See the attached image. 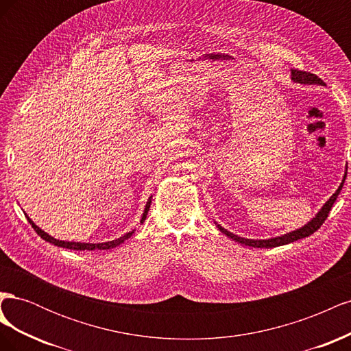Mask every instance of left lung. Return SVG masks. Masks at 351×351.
Returning a JSON list of instances; mask_svg holds the SVG:
<instances>
[{
    "instance_id": "obj_1",
    "label": "left lung",
    "mask_w": 351,
    "mask_h": 351,
    "mask_svg": "<svg viewBox=\"0 0 351 351\" xmlns=\"http://www.w3.org/2000/svg\"><path fill=\"white\" fill-rule=\"evenodd\" d=\"M291 74H293V80H294V82H299V83H317V84H322V83H324L322 79H319V77L316 76V74L309 73V71L291 70ZM346 177H347V173H346V176H344V180H346ZM344 180H343V183L339 184L337 192H335L331 197H329V200L322 206V209H321L319 212H317V215H316L311 222H307V224H306L304 227H302V228H299V230L289 232V234H284V236H281V237H275V239H269V240H250V239H243V237L234 236V234H232V232L224 230V228L219 227V226H218V228H219L222 232H224L226 236H228L230 239H232V240L237 241V243L246 244V246H250V247H267V249H269V247L282 246V244H289V243L295 241V240H299V239H304V237H307V236L313 234V232H315L317 228H321V226L324 224L325 219L328 218V214H329V210H331V208H332V205H334V202L337 200V197H338V195H339V190L343 189Z\"/></svg>"
}]
</instances>
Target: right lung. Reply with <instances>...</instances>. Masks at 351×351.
<instances>
[{
	"mask_svg": "<svg viewBox=\"0 0 351 351\" xmlns=\"http://www.w3.org/2000/svg\"><path fill=\"white\" fill-rule=\"evenodd\" d=\"M149 208H151V197H149V200H147L145 212H143V217H142V219H141L142 224H143V221L146 219L147 210H149ZM27 221L32 224V228H34V230L38 232V236H40V239H44L45 241H49V243H52V244H56V246H58V247H66V249H71V250H95V249H98V250H107V249H112V247L120 246V244L124 243L127 239H130L132 234L134 232V230H133V231H130V232H127V234H124L123 237L117 239V240H112V241H107V243H98V244H97V243H95V244H93V243H74V241H62V240H57V239H54V237H51V236L47 234L45 231H42L38 226H35L34 221H32L29 217H27Z\"/></svg>",
	"mask_w": 351,
	"mask_h": 351,
	"instance_id": "obj_1",
	"label": "right lung"
}]
</instances>
